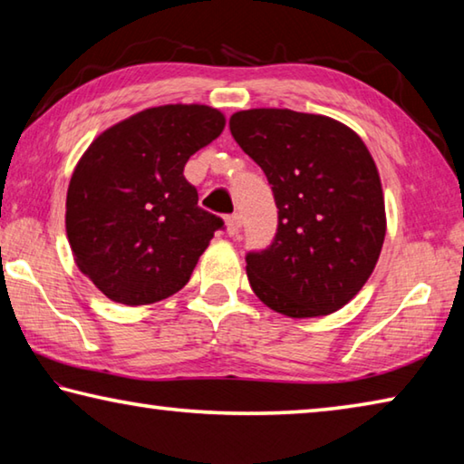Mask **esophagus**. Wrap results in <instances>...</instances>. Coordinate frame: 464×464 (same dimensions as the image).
<instances>
[{
	"label": "esophagus",
	"instance_id": "34e87169",
	"mask_svg": "<svg viewBox=\"0 0 464 464\" xmlns=\"http://www.w3.org/2000/svg\"><path fill=\"white\" fill-rule=\"evenodd\" d=\"M225 225H227V235L235 237V235H237L239 229H241V217L239 215H229L225 218Z\"/></svg>",
	"mask_w": 464,
	"mask_h": 464
}]
</instances>
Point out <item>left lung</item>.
I'll list each match as a JSON object with an SVG mask.
<instances>
[{"instance_id": "8db88e82", "label": "left lung", "mask_w": 464, "mask_h": 464, "mask_svg": "<svg viewBox=\"0 0 464 464\" xmlns=\"http://www.w3.org/2000/svg\"><path fill=\"white\" fill-rule=\"evenodd\" d=\"M237 145L268 178L278 229L246 256L247 278L282 315H329L371 278L387 231L381 178L354 130L321 114L256 108L235 112Z\"/></svg>"}]
</instances>
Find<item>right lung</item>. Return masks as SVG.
I'll return each mask as SVG.
<instances>
[{"instance_id":"right-lung-1","label":"right lung","mask_w":464,"mask_h":464,"mask_svg":"<svg viewBox=\"0 0 464 464\" xmlns=\"http://www.w3.org/2000/svg\"><path fill=\"white\" fill-rule=\"evenodd\" d=\"M225 129L200 104L147 108L93 140L67 190V237L80 270L114 303L151 304L192 276L221 217L198 207L184 166Z\"/></svg>"}]
</instances>
